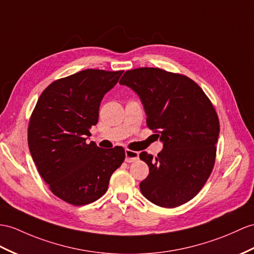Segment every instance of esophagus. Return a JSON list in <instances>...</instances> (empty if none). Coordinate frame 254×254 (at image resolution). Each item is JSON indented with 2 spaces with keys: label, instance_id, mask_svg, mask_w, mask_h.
Segmentation results:
<instances>
[{
  "label": "esophagus",
  "instance_id": "esophagus-1",
  "mask_svg": "<svg viewBox=\"0 0 254 254\" xmlns=\"http://www.w3.org/2000/svg\"><path fill=\"white\" fill-rule=\"evenodd\" d=\"M125 160L127 163H132L135 162V160L139 159V153L135 151H131V150H126L125 151Z\"/></svg>",
  "mask_w": 254,
  "mask_h": 254
}]
</instances>
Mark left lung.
I'll list each match as a JSON object with an SVG mask.
<instances>
[{
	"label": "left lung",
	"mask_w": 254,
	"mask_h": 254,
	"mask_svg": "<svg viewBox=\"0 0 254 254\" xmlns=\"http://www.w3.org/2000/svg\"><path fill=\"white\" fill-rule=\"evenodd\" d=\"M121 85L138 94L147 127L164 143L155 158L142 152L148 176L140 183L146 199L175 208L199 193L213 169L220 123L211 101L193 79L158 67L124 73Z\"/></svg>",
	"instance_id": "8db88e82"
}]
</instances>
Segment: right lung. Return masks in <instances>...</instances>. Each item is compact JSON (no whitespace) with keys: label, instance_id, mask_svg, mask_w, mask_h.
Wrapping results in <instances>:
<instances>
[{"label":"right lung","instance_id":"right-lung-1","mask_svg":"<svg viewBox=\"0 0 254 254\" xmlns=\"http://www.w3.org/2000/svg\"><path fill=\"white\" fill-rule=\"evenodd\" d=\"M123 71L87 69L55 80L30 117L28 144L39 174L60 199L87 205L106 194L110 178L125 159L122 146L87 143L103 96Z\"/></svg>","mask_w":254,"mask_h":254}]
</instances>
